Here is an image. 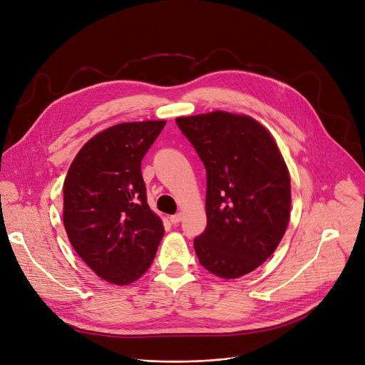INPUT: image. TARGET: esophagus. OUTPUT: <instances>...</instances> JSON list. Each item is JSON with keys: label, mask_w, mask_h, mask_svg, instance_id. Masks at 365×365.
I'll use <instances>...</instances> for the list:
<instances>
[{"label": "esophagus", "mask_w": 365, "mask_h": 365, "mask_svg": "<svg viewBox=\"0 0 365 365\" xmlns=\"http://www.w3.org/2000/svg\"><path fill=\"white\" fill-rule=\"evenodd\" d=\"M170 221H172V224H179L182 221V214L178 212L175 215H170Z\"/></svg>", "instance_id": "34e87169"}]
</instances>
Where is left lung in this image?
Segmentation results:
<instances>
[{
  "mask_svg": "<svg viewBox=\"0 0 365 365\" xmlns=\"http://www.w3.org/2000/svg\"><path fill=\"white\" fill-rule=\"evenodd\" d=\"M207 169V228L193 240L202 267L240 278L278 247L289 222L291 180L271 132L222 110L176 118Z\"/></svg>",
  "mask_w": 365,
  "mask_h": 365,
  "instance_id": "1",
  "label": "left lung"
}]
</instances>
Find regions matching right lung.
I'll use <instances>...</instances> for the list:
<instances>
[{"mask_svg":"<svg viewBox=\"0 0 365 365\" xmlns=\"http://www.w3.org/2000/svg\"><path fill=\"white\" fill-rule=\"evenodd\" d=\"M165 120L123 122L90 138L63 182V227L87 267L115 285L141 278L163 239L141 161Z\"/></svg>","mask_w":365,"mask_h":365,"instance_id":"1","label":"right lung"}]
</instances>
